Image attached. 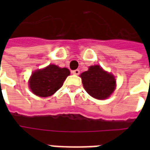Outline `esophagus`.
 Here are the masks:
<instances>
[{
	"label": "esophagus",
	"instance_id": "obj_1",
	"mask_svg": "<svg viewBox=\"0 0 150 150\" xmlns=\"http://www.w3.org/2000/svg\"><path fill=\"white\" fill-rule=\"evenodd\" d=\"M79 73H80V71H79V70H75V71H72V74H74V75H79Z\"/></svg>",
	"mask_w": 150,
	"mask_h": 150
}]
</instances>
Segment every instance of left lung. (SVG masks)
<instances>
[{
    "instance_id": "1",
    "label": "left lung",
    "mask_w": 150,
    "mask_h": 150,
    "mask_svg": "<svg viewBox=\"0 0 150 150\" xmlns=\"http://www.w3.org/2000/svg\"><path fill=\"white\" fill-rule=\"evenodd\" d=\"M83 88L91 96L97 100L109 97L116 88V79L99 65L89 67L80 75Z\"/></svg>"
}]
</instances>
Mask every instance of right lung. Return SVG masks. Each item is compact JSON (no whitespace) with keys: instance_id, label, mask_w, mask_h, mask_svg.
<instances>
[{"instance_id":"obj_1","label":"right lung","mask_w":150,"mask_h":150,"mask_svg":"<svg viewBox=\"0 0 150 150\" xmlns=\"http://www.w3.org/2000/svg\"><path fill=\"white\" fill-rule=\"evenodd\" d=\"M69 75L70 71L67 68H60L54 64H50L45 68L32 73L29 86L34 95L40 97H48L62 87Z\"/></svg>"}]
</instances>
